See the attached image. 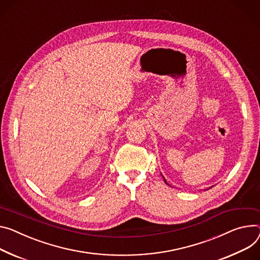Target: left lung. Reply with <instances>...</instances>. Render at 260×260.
<instances>
[{
    "instance_id": "obj_1",
    "label": "left lung",
    "mask_w": 260,
    "mask_h": 260,
    "mask_svg": "<svg viewBox=\"0 0 260 260\" xmlns=\"http://www.w3.org/2000/svg\"><path fill=\"white\" fill-rule=\"evenodd\" d=\"M164 179H165V178H164ZM165 182H166V183H167V181H166V179H165ZM167 184H168V183H167Z\"/></svg>"
}]
</instances>
